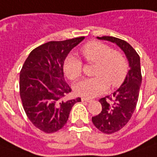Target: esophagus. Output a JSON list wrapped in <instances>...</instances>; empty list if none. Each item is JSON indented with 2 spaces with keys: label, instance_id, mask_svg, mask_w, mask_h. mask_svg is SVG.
I'll use <instances>...</instances> for the list:
<instances>
[{
  "label": "esophagus",
  "instance_id": "obj_1",
  "mask_svg": "<svg viewBox=\"0 0 157 157\" xmlns=\"http://www.w3.org/2000/svg\"><path fill=\"white\" fill-rule=\"evenodd\" d=\"M82 102H88V103H90V102H92L93 100H91V99H88V98H82Z\"/></svg>",
  "mask_w": 157,
  "mask_h": 157
}]
</instances>
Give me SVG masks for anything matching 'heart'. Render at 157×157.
Instances as JSON below:
<instances>
[{
	"instance_id": "heart-1",
	"label": "heart",
	"mask_w": 157,
	"mask_h": 157,
	"mask_svg": "<svg viewBox=\"0 0 157 157\" xmlns=\"http://www.w3.org/2000/svg\"><path fill=\"white\" fill-rule=\"evenodd\" d=\"M82 56L90 63H95L94 78L83 79L74 85L75 94L91 98L105 93L108 86L117 87L124 82L128 72V63L125 56L113 51L109 46L98 41H91L81 50ZM63 72L70 80H75L82 74V61L69 55L63 62Z\"/></svg>"
}]
</instances>
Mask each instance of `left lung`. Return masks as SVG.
Instances as JSON below:
<instances>
[{
  "mask_svg": "<svg viewBox=\"0 0 157 157\" xmlns=\"http://www.w3.org/2000/svg\"><path fill=\"white\" fill-rule=\"evenodd\" d=\"M97 38L117 44L125 53L130 68L121 86L110 96L102 98L99 100L102 105L101 112L92 117L93 123L99 131L110 134L121 130L128 123L136 108L142 82L140 58L132 46L125 40L113 36Z\"/></svg>",
  "mask_w": 157,
  "mask_h": 157,
  "instance_id": "8db88e82",
  "label": "left lung"
}]
</instances>
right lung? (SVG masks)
Returning a JSON list of instances; mask_svg holds the SVG:
<instances>
[{"label": "right lung", "mask_w": 157, "mask_h": 157, "mask_svg": "<svg viewBox=\"0 0 157 157\" xmlns=\"http://www.w3.org/2000/svg\"><path fill=\"white\" fill-rule=\"evenodd\" d=\"M84 36L49 41L35 48L25 60L19 76L23 107L32 124L42 132L59 131L67 122L71 109L81 98L64 100L71 92L63 76V62Z\"/></svg>", "instance_id": "1"}]
</instances>
